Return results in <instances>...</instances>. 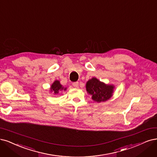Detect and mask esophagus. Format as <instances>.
Here are the masks:
<instances>
[{
  "mask_svg": "<svg viewBox=\"0 0 157 157\" xmlns=\"http://www.w3.org/2000/svg\"><path fill=\"white\" fill-rule=\"evenodd\" d=\"M73 86H74L75 88H78V82H74V83L73 84Z\"/></svg>",
  "mask_w": 157,
  "mask_h": 157,
  "instance_id": "1",
  "label": "esophagus"
}]
</instances>
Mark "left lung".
Wrapping results in <instances>:
<instances>
[{
    "label": "left lung",
    "mask_w": 157,
    "mask_h": 157,
    "mask_svg": "<svg viewBox=\"0 0 157 157\" xmlns=\"http://www.w3.org/2000/svg\"><path fill=\"white\" fill-rule=\"evenodd\" d=\"M115 86L113 84H106L95 77L90 79L86 84V91L91 95L95 102H105L113 95Z\"/></svg>",
    "instance_id": "left-lung-1"
}]
</instances>
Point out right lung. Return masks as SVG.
<instances>
[{
  "mask_svg": "<svg viewBox=\"0 0 157 157\" xmlns=\"http://www.w3.org/2000/svg\"><path fill=\"white\" fill-rule=\"evenodd\" d=\"M67 90L66 87H64L63 85L60 84V82L58 80L54 81V82L51 84L49 92L53 93L55 95L59 94L60 91H66Z\"/></svg>",
  "mask_w": 157,
  "mask_h": 157,
  "instance_id": "add662e5",
  "label": "right lung"
}]
</instances>
